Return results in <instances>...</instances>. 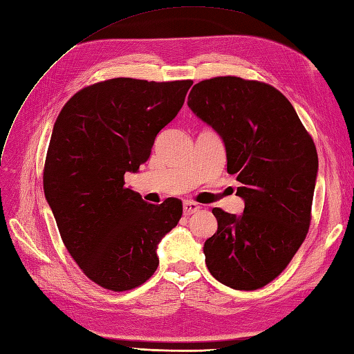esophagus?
<instances>
[{"label": "esophagus", "instance_id": "esophagus-1", "mask_svg": "<svg viewBox=\"0 0 354 354\" xmlns=\"http://www.w3.org/2000/svg\"><path fill=\"white\" fill-rule=\"evenodd\" d=\"M198 209H199V205L196 203H194V201H185L183 203V212L186 216L196 213Z\"/></svg>", "mask_w": 354, "mask_h": 354}]
</instances>
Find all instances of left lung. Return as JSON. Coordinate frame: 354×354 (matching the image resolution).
<instances>
[{
    "instance_id": "left-lung-1",
    "label": "left lung",
    "mask_w": 354,
    "mask_h": 354,
    "mask_svg": "<svg viewBox=\"0 0 354 354\" xmlns=\"http://www.w3.org/2000/svg\"><path fill=\"white\" fill-rule=\"evenodd\" d=\"M187 106L222 137L227 173L241 186V216L213 208L217 232L204 244L216 280L254 290L279 277L307 236L317 150L289 100L268 83L235 75L196 83Z\"/></svg>"
}]
</instances>
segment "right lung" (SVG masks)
Instances as JSON below:
<instances>
[{"label": "right lung", "mask_w": 354, "mask_h": 354, "mask_svg": "<svg viewBox=\"0 0 354 354\" xmlns=\"http://www.w3.org/2000/svg\"><path fill=\"white\" fill-rule=\"evenodd\" d=\"M192 83L100 82L74 93L55 122L44 195L66 250L104 289L125 292L147 281L159 265V241L183 214L178 199L147 204L125 187V173L149 159Z\"/></svg>", "instance_id": "1"}]
</instances>
